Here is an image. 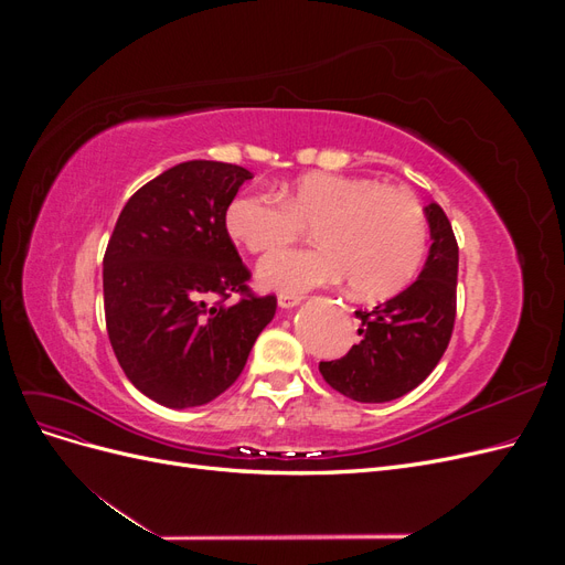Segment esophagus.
Segmentation results:
<instances>
[{"mask_svg":"<svg viewBox=\"0 0 565 565\" xmlns=\"http://www.w3.org/2000/svg\"><path fill=\"white\" fill-rule=\"evenodd\" d=\"M301 303V297H295V295H280L278 297V306L280 309H295V306H299Z\"/></svg>","mask_w":565,"mask_h":565,"instance_id":"1","label":"esophagus"}]
</instances>
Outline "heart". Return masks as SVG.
Masks as SVG:
<instances>
[{
    "instance_id": "1",
    "label": "heart",
    "mask_w": 565,
    "mask_h": 565,
    "mask_svg": "<svg viewBox=\"0 0 565 565\" xmlns=\"http://www.w3.org/2000/svg\"><path fill=\"white\" fill-rule=\"evenodd\" d=\"M313 221L320 245L268 254L256 268L262 287L299 297L351 278L358 295L386 297L422 266L429 237L422 204L367 177L313 172L282 183L278 195L245 188L226 210L231 237L254 254L292 243Z\"/></svg>"
}]
</instances>
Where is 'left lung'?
<instances>
[{"instance_id":"left-lung-1","label":"left lung","mask_w":565,"mask_h":565,"mask_svg":"<svg viewBox=\"0 0 565 565\" xmlns=\"http://www.w3.org/2000/svg\"><path fill=\"white\" fill-rule=\"evenodd\" d=\"M431 247L417 280L401 295L355 311L361 341L339 358L320 363L332 388L358 403H388L419 386L446 353L455 324L459 249L450 221L436 202L426 204Z\"/></svg>"}]
</instances>
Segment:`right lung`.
Segmentation results:
<instances>
[{
	"mask_svg": "<svg viewBox=\"0 0 565 565\" xmlns=\"http://www.w3.org/2000/svg\"><path fill=\"white\" fill-rule=\"evenodd\" d=\"M252 179L245 167L191 160L136 191L104 256L113 351L127 380L164 407L221 396L276 316V297H254L249 270L226 231V210ZM231 291L237 305L209 299Z\"/></svg>",
	"mask_w": 565,
	"mask_h": 565,
	"instance_id": "add662e5",
	"label": "right lung"
}]
</instances>
